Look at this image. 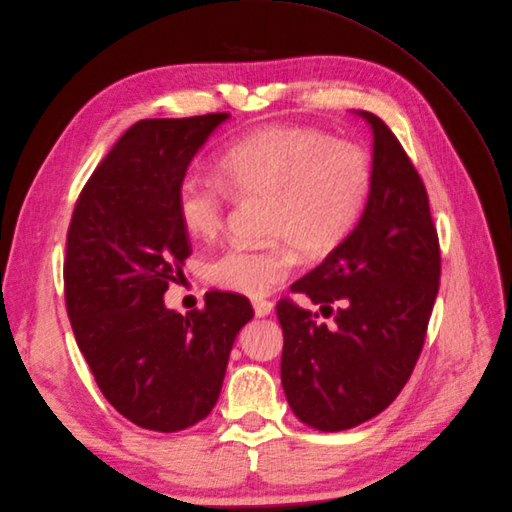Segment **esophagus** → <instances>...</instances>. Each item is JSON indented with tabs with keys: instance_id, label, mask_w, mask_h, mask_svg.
Segmentation results:
<instances>
[{
	"instance_id": "1",
	"label": "esophagus",
	"mask_w": 512,
	"mask_h": 512,
	"mask_svg": "<svg viewBox=\"0 0 512 512\" xmlns=\"http://www.w3.org/2000/svg\"><path fill=\"white\" fill-rule=\"evenodd\" d=\"M252 306H254V312H256V316H258V318L270 316V314H273V310H275V304L266 302V299H256V302H254Z\"/></svg>"
}]
</instances>
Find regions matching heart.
Returning a JSON list of instances; mask_svg holds the SVG:
<instances>
[{
    "label": "heart",
    "instance_id": "1",
    "mask_svg": "<svg viewBox=\"0 0 512 512\" xmlns=\"http://www.w3.org/2000/svg\"><path fill=\"white\" fill-rule=\"evenodd\" d=\"M219 175L188 173L177 186L175 208L186 233L210 239L225 225L229 190L268 200L266 237L281 242L233 244L208 264L210 281L246 297H262L291 275L293 248L316 258L341 246L372 186L362 148L304 126H268L233 140L219 157Z\"/></svg>",
    "mask_w": 512,
    "mask_h": 512
}]
</instances>
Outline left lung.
<instances>
[{
  "instance_id": "8db88e82",
  "label": "left lung",
  "mask_w": 512,
  "mask_h": 512,
  "mask_svg": "<svg viewBox=\"0 0 512 512\" xmlns=\"http://www.w3.org/2000/svg\"><path fill=\"white\" fill-rule=\"evenodd\" d=\"M372 186L362 217L291 285L335 326L281 299V382L293 413L322 432L368 422L397 399L422 353L440 279L428 194L397 136L370 111Z\"/></svg>"
}]
</instances>
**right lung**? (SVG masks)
<instances>
[{"label":"right lung","instance_id":"1","mask_svg":"<svg viewBox=\"0 0 512 512\" xmlns=\"http://www.w3.org/2000/svg\"><path fill=\"white\" fill-rule=\"evenodd\" d=\"M229 113L142 119L82 188L64 262L76 343L105 399L132 424L186 430L213 411L233 341L254 310L210 291L182 316L165 291L182 275L190 239L175 198L190 161Z\"/></svg>","mask_w":512,"mask_h":512}]
</instances>
